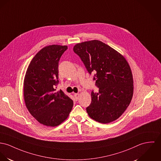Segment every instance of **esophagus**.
Here are the masks:
<instances>
[{
    "label": "esophagus",
    "instance_id": "1",
    "mask_svg": "<svg viewBox=\"0 0 161 161\" xmlns=\"http://www.w3.org/2000/svg\"><path fill=\"white\" fill-rule=\"evenodd\" d=\"M79 96H80V94H75V99L76 100H78V99L79 98Z\"/></svg>",
    "mask_w": 161,
    "mask_h": 161
}]
</instances>
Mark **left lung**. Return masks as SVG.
Segmentation results:
<instances>
[{
	"mask_svg": "<svg viewBox=\"0 0 161 161\" xmlns=\"http://www.w3.org/2000/svg\"><path fill=\"white\" fill-rule=\"evenodd\" d=\"M74 51L88 72L95 73L94 80L99 88L97 93L91 92V103L86 108L89 116L103 124L116 120L133 96V76L129 63L119 52L97 40L77 43Z\"/></svg>",
	"mask_w": 161,
	"mask_h": 161,
	"instance_id": "8db88e82",
	"label": "left lung"
}]
</instances>
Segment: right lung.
Instances as JSON below:
<instances>
[{
  "mask_svg": "<svg viewBox=\"0 0 161 161\" xmlns=\"http://www.w3.org/2000/svg\"><path fill=\"white\" fill-rule=\"evenodd\" d=\"M67 46L52 45L40 50L30 62L25 75L23 93L25 104L38 122L55 127L63 123L72 110L74 102L58 84L59 59Z\"/></svg>",
  "mask_w": 161,
  "mask_h": 161,
  "instance_id": "obj_1",
  "label": "right lung"
}]
</instances>
